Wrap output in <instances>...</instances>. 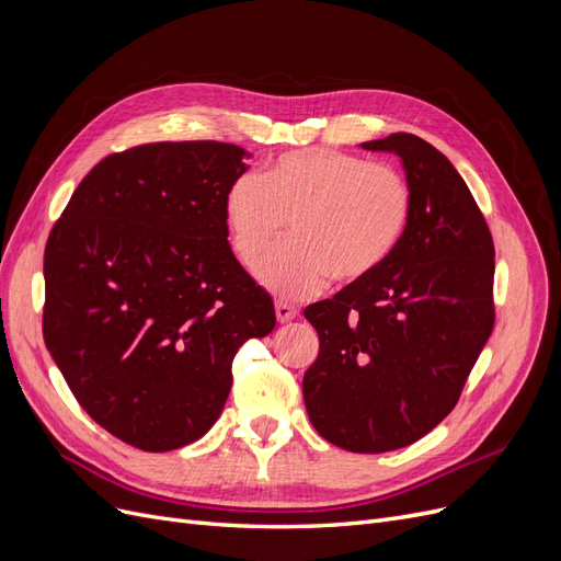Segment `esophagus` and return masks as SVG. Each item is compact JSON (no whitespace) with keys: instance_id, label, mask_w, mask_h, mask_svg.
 I'll return each instance as SVG.
<instances>
[{"instance_id":"obj_1","label":"esophagus","mask_w":561,"mask_h":561,"mask_svg":"<svg viewBox=\"0 0 561 561\" xmlns=\"http://www.w3.org/2000/svg\"><path fill=\"white\" fill-rule=\"evenodd\" d=\"M297 313H299V311L293 307V304H287V301H276V318H278L280 322L293 320Z\"/></svg>"}]
</instances>
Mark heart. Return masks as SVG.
<instances>
[{"mask_svg":"<svg viewBox=\"0 0 561 561\" xmlns=\"http://www.w3.org/2000/svg\"><path fill=\"white\" fill-rule=\"evenodd\" d=\"M414 213V194L393 165L336 149L285 151L266 173L245 171L225 194V217L241 262L252 266L285 231L293 239L257 266L278 297L320 293L330 278L363 283L390 262Z\"/></svg>","mask_w":561,"mask_h":561,"instance_id":"heart-1","label":"heart"}]
</instances>
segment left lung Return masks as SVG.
Instances as JSON below:
<instances>
[{
  "mask_svg": "<svg viewBox=\"0 0 561 561\" xmlns=\"http://www.w3.org/2000/svg\"><path fill=\"white\" fill-rule=\"evenodd\" d=\"M363 149L402 159L412 222L379 274L304 309L320 348L301 390L328 443L381 454L431 433L461 398L494 330V241L443 151L412 133Z\"/></svg>",
  "mask_w": 561,
  "mask_h": 561,
  "instance_id": "8db88e82",
  "label": "left lung"
}]
</instances>
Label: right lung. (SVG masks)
Instances as JSON below:
<instances>
[{
  "instance_id": "1",
  "label": "right lung",
  "mask_w": 561,
  "mask_h": 561,
  "mask_svg": "<svg viewBox=\"0 0 561 561\" xmlns=\"http://www.w3.org/2000/svg\"><path fill=\"white\" fill-rule=\"evenodd\" d=\"M229 142L114 151L81 180L44 250V342L98 426L142 451L206 435L233 355L276 325L233 257L225 194L245 173Z\"/></svg>"
}]
</instances>
